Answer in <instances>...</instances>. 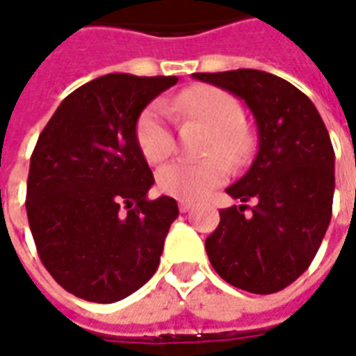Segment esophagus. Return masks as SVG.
<instances>
[{
    "mask_svg": "<svg viewBox=\"0 0 356 356\" xmlns=\"http://www.w3.org/2000/svg\"><path fill=\"white\" fill-rule=\"evenodd\" d=\"M193 202H188V200H179V209L183 211V213H186V211H191L193 209Z\"/></svg>",
    "mask_w": 356,
    "mask_h": 356,
    "instance_id": "1",
    "label": "esophagus"
}]
</instances>
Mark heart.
Returning <instances> with one entry per match:
<instances>
[{"label":"heart","mask_w":356,"mask_h":356,"mask_svg":"<svg viewBox=\"0 0 356 356\" xmlns=\"http://www.w3.org/2000/svg\"><path fill=\"white\" fill-rule=\"evenodd\" d=\"M170 112L181 120L202 122L213 133V140L208 148L209 154H221L232 163H240L246 158L248 143L240 133V125L244 124V108L238 99L219 88L194 86L179 93L168 106L162 101H154L139 114L135 122V140L147 162H163L175 148ZM229 173V163L219 156L204 162L179 160L160 168L156 183L163 194L173 198L198 200L216 186L223 185Z\"/></svg>","instance_id":"heart-1"}]
</instances>
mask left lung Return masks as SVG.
I'll list each match as a JSON object with an SVG mask.
<instances>
[{"mask_svg":"<svg viewBox=\"0 0 356 356\" xmlns=\"http://www.w3.org/2000/svg\"><path fill=\"white\" fill-rule=\"evenodd\" d=\"M193 76L246 102L259 139L252 168L227 188L255 206L219 209L221 221L206 238L209 263L240 290H284L309 268L330 225L336 175L328 129L311 99L275 74L238 68Z\"/></svg>","mask_w":356,"mask_h":356,"instance_id":"1","label":"left lung"}]
</instances>
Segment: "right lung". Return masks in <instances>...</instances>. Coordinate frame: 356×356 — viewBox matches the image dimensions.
Here are the masks:
<instances>
[{
	"mask_svg": "<svg viewBox=\"0 0 356 356\" xmlns=\"http://www.w3.org/2000/svg\"><path fill=\"white\" fill-rule=\"evenodd\" d=\"M177 76L106 74L60 102L30 158L26 213L40 259L66 291L114 303L148 282L177 219L148 200L152 171L135 122Z\"/></svg>",
	"mask_w": 356,
	"mask_h": 356,
	"instance_id": "1",
	"label": "right lung"
}]
</instances>
